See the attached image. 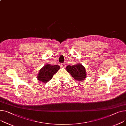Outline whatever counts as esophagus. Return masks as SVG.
Wrapping results in <instances>:
<instances>
[{
	"label": "esophagus",
	"mask_w": 126,
	"mask_h": 126,
	"mask_svg": "<svg viewBox=\"0 0 126 126\" xmlns=\"http://www.w3.org/2000/svg\"><path fill=\"white\" fill-rule=\"evenodd\" d=\"M61 67H63V68H65L66 67V64L65 63H61Z\"/></svg>",
	"instance_id": "obj_1"
}]
</instances>
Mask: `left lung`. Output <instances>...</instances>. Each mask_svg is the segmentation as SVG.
Listing matches in <instances>:
<instances>
[{"mask_svg": "<svg viewBox=\"0 0 126 126\" xmlns=\"http://www.w3.org/2000/svg\"><path fill=\"white\" fill-rule=\"evenodd\" d=\"M66 70L75 79L78 81H81L86 78L87 74L85 68L81 64L68 65L66 67Z\"/></svg>", "mask_w": 126, "mask_h": 126, "instance_id": "left-lung-1", "label": "left lung"}]
</instances>
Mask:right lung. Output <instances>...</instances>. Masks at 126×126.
Returning a JSON list of instances; mask_svg holds the SVG:
<instances>
[{
  "label": "right lung",
  "mask_w": 126,
  "mask_h": 126,
  "mask_svg": "<svg viewBox=\"0 0 126 126\" xmlns=\"http://www.w3.org/2000/svg\"><path fill=\"white\" fill-rule=\"evenodd\" d=\"M60 66L47 64L44 66L39 72L37 79L38 80L46 83L51 80L53 75L60 69Z\"/></svg>",
  "instance_id": "1"
}]
</instances>
